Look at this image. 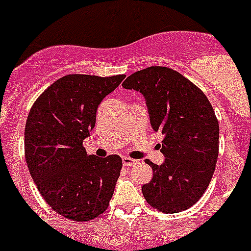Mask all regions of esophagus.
I'll return each mask as SVG.
<instances>
[{"label":"esophagus","instance_id":"esophagus-1","mask_svg":"<svg viewBox=\"0 0 251 251\" xmlns=\"http://www.w3.org/2000/svg\"><path fill=\"white\" fill-rule=\"evenodd\" d=\"M122 161H123V165L126 166V167H129V166H133L134 163H136L137 159L129 158V157H123V159H122Z\"/></svg>","mask_w":251,"mask_h":251}]
</instances>
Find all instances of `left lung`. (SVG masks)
I'll list each match as a JSON object with an SVG mask.
<instances>
[{"mask_svg": "<svg viewBox=\"0 0 251 251\" xmlns=\"http://www.w3.org/2000/svg\"><path fill=\"white\" fill-rule=\"evenodd\" d=\"M145 95L151 124L162 133L165 163L154 165L153 178L142 187L158 211L175 214L194 206L205 194L219 156V121L199 86L174 69L150 66L123 81Z\"/></svg>", "mask_w": 251, "mask_h": 251, "instance_id": "left-lung-1", "label": "left lung"}]
</instances>
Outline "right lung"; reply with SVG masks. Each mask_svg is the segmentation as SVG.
<instances>
[{
  "label": "right lung",
  "mask_w": 251,
  "mask_h": 251,
  "mask_svg": "<svg viewBox=\"0 0 251 251\" xmlns=\"http://www.w3.org/2000/svg\"><path fill=\"white\" fill-rule=\"evenodd\" d=\"M126 75L69 74L36 99L25 127V158L37 190L54 211L76 223L105 211L121 175L117 154H88L83 141L97 109Z\"/></svg>",
  "instance_id": "right-lung-1"
}]
</instances>
